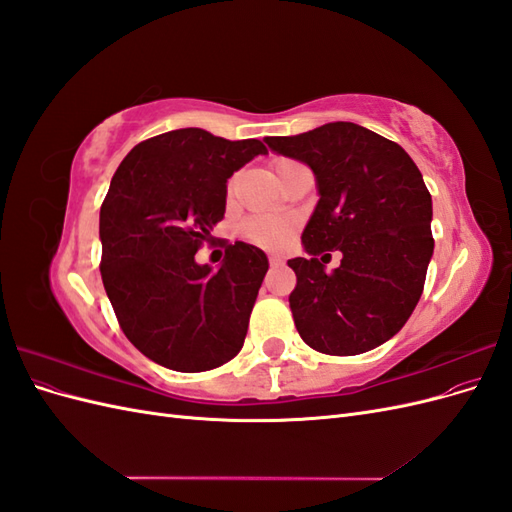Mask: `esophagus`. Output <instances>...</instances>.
<instances>
[{
	"label": "esophagus",
	"instance_id": "1",
	"mask_svg": "<svg viewBox=\"0 0 512 512\" xmlns=\"http://www.w3.org/2000/svg\"><path fill=\"white\" fill-rule=\"evenodd\" d=\"M269 262H271L273 267H277V265H284V258L277 256V254H271V256H269Z\"/></svg>",
	"mask_w": 512,
	"mask_h": 512
}]
</instances>
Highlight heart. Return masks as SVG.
Returning <instances> with one entry per match:
<instances>
[{"label":"heart","instance_id":"obj_1","mask_svg":"<svg viewBox=\"0 0 512 512\" xmlns=\"http://www.w3.org/2000/svg\"><path fill=\"white\" fill-rule=\"evenodd\" d=\"M292 164H297L294 160L280 158L273 162L275 175L280 177L286 168ZM232 188V183H230ZM294 228H297V222L290 218H280V215H252L250 220H245L243 224V235L250 239L254 245L265 247V250H282V247L290 241Z\"/></svg>","mask_w":512,"mask_h":512}]
</instances>
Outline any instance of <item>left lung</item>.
Instances as JSON below:
<instances>
[{
  "label": "left lung",
  "mask_w": 512,
  "mask_h": 512,
  "mask_svg": "<svg viewBox=\"0 0 512 512\" xmlns=\"http://www.w3.org/2000/svg\"><path fill=\"white\" fill-rule=\"evenodd\" d=\"M265 141L305 162L318 181L320 200L301 237L307 256L288 260L297 275L288 301L299 335L333 356L378 348L414 312L433 254L421 170L397 143L350 121ZM333 249L343 262L327 272L321 262Z\"/></svg>",
  "instance_id": "1"
}]
</instances>
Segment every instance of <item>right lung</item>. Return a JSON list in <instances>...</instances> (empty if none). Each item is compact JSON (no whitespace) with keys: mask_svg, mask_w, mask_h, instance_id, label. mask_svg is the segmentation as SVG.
Returning <instances> with one entry per match:
<instances>
[{"mask_svg":"<svg viewBox=\"0 0 512 512\" xmlns=\"http://www.w3.org/2000/svg\"><path fill=\"white\" fill-rule=\"evenodd\" d=\"M267 153L256 138L200 128L138 143L115 170L100 209V273L121 331L162 367L207 371L243 346L269 260L228 243L218 271L194 254L226 211V181Z\"/></svg>","mask_w":512,"mask_h":512,"instance_id":"1","label":"right lung"}]
</instances>
